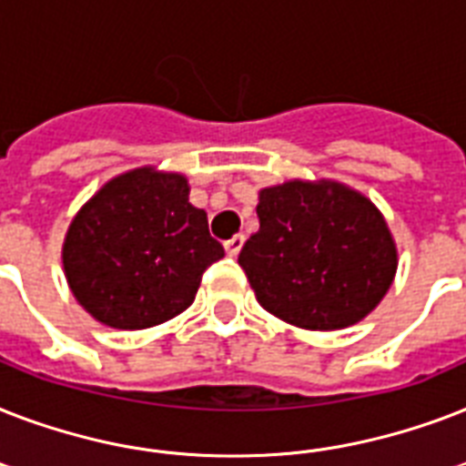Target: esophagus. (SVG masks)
Listing matches in <instances>:
<instances>
[{
    "label": "esophagus",
    "mask_w": 466,
    "mask_h": 466,
    "mask_svg": "<svg viewBox=\"0 0 466 466\" xmlns=\"http://www.w3.org/2000/svg\"><path fill=\"white\" fill-rule=\"evenodd\" d=\"M241 247H244V234H234L232 239L225 241V251L229 256H239Z\"/></svg>",
    "instance_id": "obj_1"
}]
</instances>
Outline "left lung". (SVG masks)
<instances>
[{
  "label": "left lung",
  "mask_w": 466,
  "mask_h": 466,
  "mask_svg": "<svg viewBox=\"0 0 466 466\" xmlns=\"http://www.w3.org/2000/svg\"><path fill=\"white\" fill-rule=\"evenodd\" d=\"M258 232L239 266L258 305L288 324L333 331L380 305L397 273L382 212L336 181H288L258 193Z\"/></svg>",
  "instance_id": "left-lung-1"
}]
</instances>
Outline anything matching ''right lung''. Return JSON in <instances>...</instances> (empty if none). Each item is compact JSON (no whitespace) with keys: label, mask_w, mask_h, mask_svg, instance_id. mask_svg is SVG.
Here are the masks:
<instances>
[{"label":"right lung","mask_w":466,"mask_h":466,"mask_svg":"<svg viewBox=\"0 0 466 466\" xmlns=\"http://www.w3.org/2000/svg\"><path fill=\"white\" fill-rule=\"evenodd\" d=\"M181 174L140 167L76 212L62 247L69 290L111 329H149L188 309L205 268L225 256Z\"/></svg>","instance_id":"1"}]
</instances>
